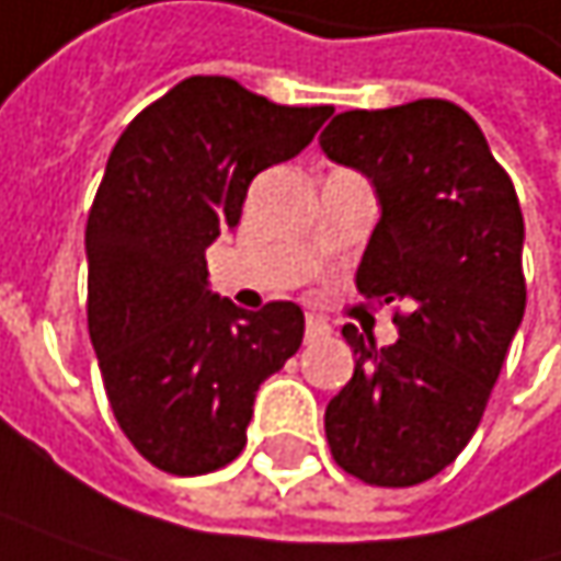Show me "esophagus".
<instances>
[{"label": "esophagus", "mask_w": 561, "mask_h": 561, "mask_svg": "<svg viewBox=\"0 0 561 561\" xmlns=\"http://www.w3.org/2000/svg\"><path fill=\"white\" fill-rule=\"evenodd\" d=\"M332 329H329V322L325 319H319V316H306V341H316V339H325Z\"/></svg>", "instance_id": "34e87169"}]
</instances>
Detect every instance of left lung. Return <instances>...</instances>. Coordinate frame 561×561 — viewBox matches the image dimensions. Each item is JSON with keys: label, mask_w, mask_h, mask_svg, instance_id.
Returning <instances> with one entry per match:
<instances>
[{"label": "left lung", "mask_w": 561, "mask_h": 561, "mask_svg": "<svg viewBox=\"0 0 561 561\" xmlns=\"http://www.w3.org/2000/svg\"><path fill=\"white\" fill-rule=\"evenodd\" d=\"M319 146L377 187L380 222L357 267L367 300L402 302L399 339L344 325L354 377L325 409L344 472L382 489L437 476L476 434L520 329L524 217L517 191L460 104L421 99L344 111Z\"/></svg>", "instance_id": "left-lung-1"}]
</instances>
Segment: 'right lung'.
I'll list each match as a JSON object with an SVG mask.
<instances>
[{
	"label": "right lung",
	"instance_id": "obj_1",
	"mask_svg": "<svg viewBox=\"0 0 561 561\" xmlns=\"http://www.w3.org/2000/svg\"><path fill=\"white\" fill-rule=\"evenodd\" d=\"M332 111L191 76L107 156L85 226L89 335L114 419L162 472L236 460L259 386L300 351V306L249 312L210 294L204 252L239 226L252 179L306 149Z\"/></svg>",
	"mask_w": 561,
	"mask_h": 561
}]
</instances>
